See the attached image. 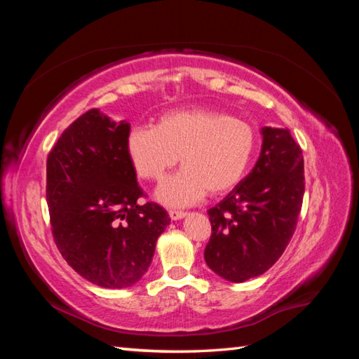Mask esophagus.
I'll list each match as a JSON object with an SVG mask.
<instances>
[{
  "label": "esophagus",
  "mask_w": 359,
  "mask_h": 359,
  "mask_svg": "<svg viewBox=\"0 0 359 359\" xmlns=\"http://www.w3.org/2000/svg\"><path fill=\"white\" fill-rule=\"evenodd\" d=\"M187 216L185 211H177V210H170V217L172 220H179V219H184Z\"/></svg>",
  "instance_id": "esophagus-1"
}]
</instances>
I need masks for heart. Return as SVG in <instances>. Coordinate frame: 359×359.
<instances>
[{
  "instance_id": "heart-1",
  "label": "heart",
  "mask_w": 359,
  "mask_h": 359,
  "mask_svg": "<svg viewBox=\"0 0 359 359\" xmlns=\"http://www.w3.org/2000/svg\"><path fill=\"white\" fill-rule=\"evenodd\" d=\"M256 149L253 126L208 109L166 112L156 126H134L126 137L128 157L143 180H162L180 160L182 170L157 189L158 201L172 207L230 191L245 177Z\"/></svg>"
}]
</instances>
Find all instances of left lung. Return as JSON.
Here are the masks:
<instances>
[{
	"label": "left lung",
	"mask_w": 359,
	"mask_h": 359,
	"mask_svg": "<svg viewBox=\"0 0 359 359\" xmlns=\"http://www.w3.org/2000/svg\"><path fill=\"white\" fill-rule=\"evenodd\" d=\"M256 166L208 210L211 238L205 262L226 280L261 276L284 253L301 212L304 157L288 129L264 128Z\"/></svg>",
	"instance_id": "8db88e82"
}]
</instances>
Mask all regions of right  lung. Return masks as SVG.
Segmentation results:
<instances>
[{
    "label": "right lung",
    "mask_w": 359,
    "mask_h": 359,
    "mask_svg": "<svg viewBox=\"0 0 359 359\" xmlns=\"http://www.w3.org/2000/svg\"><path fill=\"white\" fill-rule=\"evenodd\" d=\"M129 123L90 109L67 126L46 163L53 241L80 276L104 288L134 285L148 271L170 216L135 180Z\"/></svg>",
    "instance_id": "add662e5"
}]
</instances>
